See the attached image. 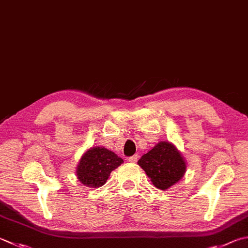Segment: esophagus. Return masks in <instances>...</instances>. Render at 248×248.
Wrapping results in <instances>:
<instances>
[{"label":"esophagus","instance_id":"obj_1","mask_svg":"<svg viewBox=\"0 0 248 248\" xmlns=\"http://www.w3.org/2000/svg\"><path fill=\"white\" fill-rule=\"evenodd\" d=\"M138 158H139V156L138 155H133V156H131V157H129L128 158V161L129 163H137L138 161Z\"/></svg>","mask_w":248,"mask_h":248}]
</instances>
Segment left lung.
<instances>
[{"label":"left lung","instance_id":"obj_1","mask_svg":"<svg viewBox=\"0 0 248 248\" xmlns=\"http://www.w3.org/2000/svg\"><path fill=\"white\" fill-rule=\"evenodd\" d=\"M153 184L159 190H167L186 172V165L173 144L159 142L138 161Z\"/></svg>","mask_w":248,"mask_h":248}]
</instances>
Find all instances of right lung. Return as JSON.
Here are the masks:
<instances>
[{"label": "right lung", "mask_w": 248, "mask_h": 248, "mask_svg": "<svg viewBox=\"0 0 248 248\" xmlns=\"http://www.w3.org/2000/svg\"><path fill=\"white\" fill-rule=\"evenodd\" d=\"M124 163L115 153L104 147H92L82 156L77 167L79 181L89 187L105 184L112 170Z\"/></svg>", "instance_id": "right-lung-1"}]
</instances>
